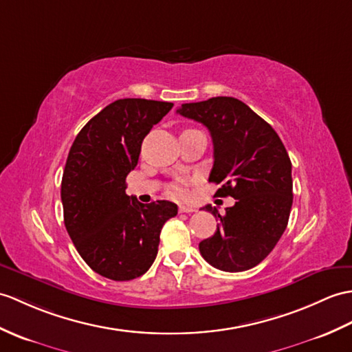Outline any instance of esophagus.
Wrapping results in <instances>:
<instances>
[{
  "mask_svg": "<svg viewBox=\"0 0 352 352\" xmlns=\"http://www.w3.org/2000/svg\"><path fill=\"white\" fill-rule=\"evenodd\" d=\"M178 211H179V213H193V211H196V210L193 207H189V206H179Z\"/></svg>",
  "mask_w": 352,
  "mask_h": 352,
  "instance_id": "1",
  "label": "esophagus"
}]
</instances>
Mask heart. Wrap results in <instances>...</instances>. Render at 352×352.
<instances>
[{"label": "heart", "instance_id": "heart-1", "mask_svg": "<svg viewBox=\"0 0 352 352\" xmlns=\"http://www.w3.org/2000/svg\"><path fill=\"white\" fill-rule=\"evenodd\" d=\"M173 192H174V195H177V196H184V193H186L184 184H183V183H175V184H173Z\"/></svg>", "mask_w": 352, "mask_h": 352}]
</instances>
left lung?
I'll use <instances>...</instances> for the list:
<instances>
[{"instance_id":"left-lung-1","label":"left lung","mask_w":352,"mask_h":352,"mask_svg":"<svg viewBox=\"0 0 352 352\" xmlns=\"http://www.w3.org/2000/svg\"><path fill=\"white\" fill-rule=\"evenodd\" d=\"M177 113L208 129L214 148L208 179L222 184L219 196L235 199L223 216L206 206L220 223L213 236L199 243L202 258L230 273L258 265L288 225L292 175L287 148L265 120L234 97L184 103Z\"/></svg>"}]
</instances>
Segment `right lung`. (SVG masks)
Masks as SVG:
<instances>
[{
  "label": "right lung",
  "mask_w": 352,
  "mask_h": 352,
  "mask_svg": "<svg viewBox=\"0 0 352 352\" xmlns=\"http://www.w3.org/2000/svg\"><path fill=\"white\" fill-rule=\"evenodd\" d=\"M174 103L120 99L78 133L63 173L64 225L82 259L103 277L142 276L157 256L160 231L177 216L174 202L144 204L126 193L144 138Z\"/></svg>",
  "instance_id": "add662e5"
}]
</instances>
